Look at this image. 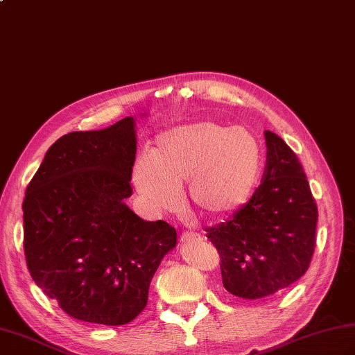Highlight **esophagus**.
I'll use <instances>...</instances> for the list:
<instances>
[{
    "instance_id": "34e87169",
    "label": "esophagus",
    "mask_w": 355,
    "mask_h": 355,
    "mask_svg": "<svg viewBox=\"0 0 355 355\" xmlns=\"http://www.w3.org/2000/svg\"><path fill=\"white\" fill-rule=\"evenodd\" d=\"M198 239L197 233H192V232H183L182 236H180V243H192V241Z\"/></svg>"
}]
</instances>
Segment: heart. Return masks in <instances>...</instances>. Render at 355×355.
<instances>
[{
	"instance_id": "1",
	"label": "heart",
	"mask_w": 355,
	"mask_h": 355,
	"mask_svg": "<svg viewBox=\"0 0 355 355\" xmlns=\"http://www.w3.org/2000/svg\"><path fill=\"white\" fill-rule=\"evenodd\" d=\"M262 166V145L250 130L200 120L158 135L150 154L135 160L132 182L155 212L177 207L186 184L187 206L220 221L247 205Z\"/></svg>"
}]
</instances>
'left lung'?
Returning a JSON list of instances; mask_svg holds the SVG:
<instances>
[{
  "instance_id": "1",
  "label": "left lung",
  "mask_w": 355,
  "mask_h": 355,
  "mask_svg": "<svg viewBox=\"0 0 355 355\" xmlns=\"http://www.w3.org/2000/svg\"><path fill=\"white\" fill-rule=\"evenodd\" d=\"M267 164L247 205L207 229L221 258L224 288L243 299H261L305 275L315 245L318 206L296 154L266 131Z\"/></svg>"
}]
</instances>
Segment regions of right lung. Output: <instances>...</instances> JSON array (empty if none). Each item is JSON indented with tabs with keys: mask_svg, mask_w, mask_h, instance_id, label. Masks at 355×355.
Here are the masks:
<instances>
[{
	"mask_svg": "<svg viewBox=\"0 0 355 355\" xmlns=\"http://www.w3.org/2000/svg\"><path fill=\"white\" fill-rule=\"evenodd\" d=\"M137 150L134 117L74 131L49 148L27 186L24 253L35 284L71 318L117 327L148 304L177 230L125 205Z\"/></svg>",
	"mask_w": 355,
	"mask_h": 355,
	"instance_id": "right-lung-1",
	"label": "right lung"
}]
</instances>
